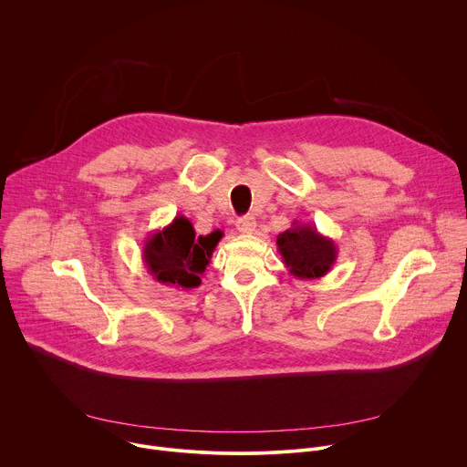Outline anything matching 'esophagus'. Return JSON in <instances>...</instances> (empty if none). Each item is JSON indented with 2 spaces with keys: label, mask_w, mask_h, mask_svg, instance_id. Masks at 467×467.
Returning <instances> with one entry per match:
<instances>
[{
  "label": "esophagus",
  "mask_w": 467,
  "mask_h": 467,
  "mask_svg": "<svg viewBox=\"0 0 467 467\" xmlns=\"http://www.w3.org/2000/svg\"><path fill=\"white\" fill-rule=\"evenodd\" d=\"M254 227H256V220H254L253 216H244V218H240V220L236 222V229H238L240 233H244V234L253 233Z\"/></svg>",
  "instance_id": "esophagus-1"
}]
</instances>
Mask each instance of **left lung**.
I'll list each match as a JSON object with an SVG mask.
<instances>
[{"instance_id":"8db88e82","label":"left lung","mask_w":467,"mask_h":467,"mask_svg":"<svg viewBox=\"0 0 467 467\" xmlns=\"http://www.w3.org/2000/svg\"><path fill=\"white\" fill-rule=\"evenodd\" d=\"M276 247L287 271L296 278L325 276L337 260V245L316 225L298 223L276 236Z\"/></svg>"}]
</instances>
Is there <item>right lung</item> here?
Wrapping results in <instances>:
<instances>
[{
    "mask_svg": "<svg viewBox=\"0 0 467 467\" xmlns=\"http://www.w3.org/2000/svg\"><path fill=\"white\" fill-rule=\"evenodd\" d=\"M222 236V231H214L196 238L191 220L176 216L171 225L146 238L142 262L160 284L183 289L198 287Z\"/></svg>",
    "mask_w": 467,
    "mask_h": 467,
    "instance_id": "right-lung-1",
    "label": "right lung"
}]
</instances>
